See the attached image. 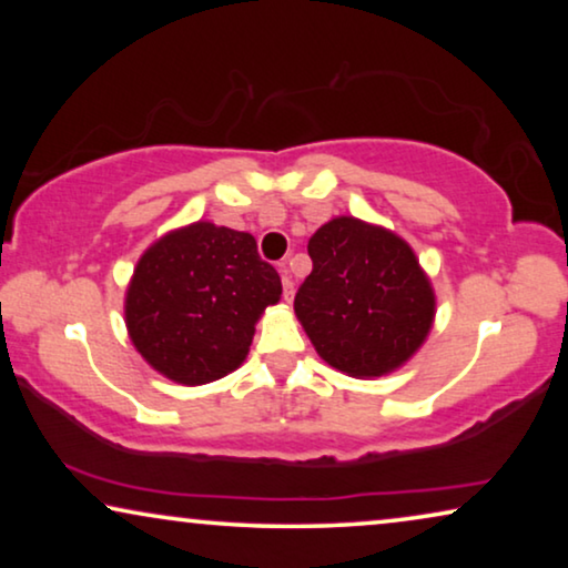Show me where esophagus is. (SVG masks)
<instances>
[{
	"label": "esophagus",
	"mask_w": 568,
	"mask_h": 568,
	"mask_svg": "<svg viewBox=\"0 0 568 568\" xmlns=\"http://www.w3.org/2000/svg\"><path fill=\"white\" fill-rule=\"evenodd\" d=\"M278 274H282L284 300L292 302L294 300V282H292V276H290V268H286V263H282V266H278Z\"/></svg>",
	"instance_id": "esophagus-1"
}]
</instances>
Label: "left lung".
Instances as JSON below:
<instances>
[{
    "label": "left lung",
    "mask_w": 568,
    "mask_h": 568,
    "mask_svg": "<svg viewBox=\"0 0 568 568\" xmlns=\"http://www.w3.org/2000/svg\"><path fill=\"white\" fill-rule=\"evenodd\" d=\"M313 271L294 313L325 364L372 379L400 369L429 336L437 315L432 278L393 230L333 216L310 237Z\"/></svg>",
    "instance_id": "left-lung-1"
}]
</instances>
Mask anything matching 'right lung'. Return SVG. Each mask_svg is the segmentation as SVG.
Returning <instances> with one entry per match:
<instances>
[{
  "label": "right lung",
  "instance_id": "right-lung-1",
  "mask_svg": "<svg viewBox=\"0 0 568 568\" xmlns=\"http://www.w3.org/2000/svg\"><path fill=\"white\" fill-rule=\"evenodd\" d=\"M282 278L251 232L199 220L146 247L126 286V331L142 359L178 385L235 372Z\"/></svg>",
  "mask_w": 568,
  "mask_h": 568
}]
</instances>
